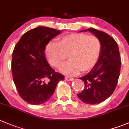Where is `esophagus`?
I'll use <instances>...</instances> for the list:
<instances>
[{
    "label": "esophagus",
    "instance_id": "obj_1",
    "mask_svg": "<svg viewBox=\"0 0 129 129\" xmlns=\"http://www.w3.org/2000/svg\"><path fill=\"white\" fill-rule=\"evenodd\" d=\"M65 79L67 80V81H73L74 78H72V77H69V76H66V77H65Z\"/></svg>",
    "mask_w": 129,
    "mask_h": 129
}]
</instances>
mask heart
Wrapping results in <instances>:
<instances>
[{"mask_svg":"<svg viewBox=\"0 0 129 129\" xmlns=\"http://www.w3.org/2000/svg\"><path fill=\"white\" fill-rule=\"evenodd\" d=\"M102 49V42L96 36L72 33L58 38L57 44L48 43L45 55L49 63L57 69L62 67L68 56L70 60L61 71L66 74L74 76L81 71H91L99 60Z\"/></svg>","mask_w":129,"mask_h":129,"instance_id":"obj_1","label":"heart"}]
</instances>
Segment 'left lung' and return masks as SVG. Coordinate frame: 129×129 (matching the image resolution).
Instances as JSON below:
<instances>
[{
    "label": "left lung",
    "mask_w": 129,
    "mask_h": 129,
    "mask_svg": "<svg viewBox=\"0 0 129 129\" xmlns=\"http://www.w3.org/2000/svg\"><path fill=\"white\" fill-rule=\"evenodd\" d=\"M91 31L99 38L102 49L100 57L94 67L80 79L84 82V89L77 94L84 103L94 105L106 100L114 92L120 76L121 58L118 45L114 39L100 30L90 27Z\"/></svg>",
    "instance_id": "1"
}]
</instances>
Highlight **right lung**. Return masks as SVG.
<instances>
[{
	"instance_id": "add662e5",
	"label": "right lung",
	"mask_w": 129,
	"mask_h": 129,
	"mask_svg": "<svg viewBox=\"0 0 129 129\" xmlns=\"http://www.w3.org/2000/svg\"><path fill=\"white\" fill-rule=\"evenodd\" d=\"M60 33V30L39 26L21 37L12 52L11 69L20 97L31 105L49 100L57 83L64 76L55 72L45 55L46 46Z\"/></svg>"
}]
</instances>
